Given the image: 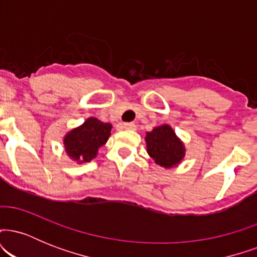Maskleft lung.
<instances>
[{
    "instance_id": "1",
    "label": "left lung",
    "mask_w": 257,
    "mask_h": 257,
    "mask_svg": "<svg viewBox=\"0 0 257 257\" xmlns=\"http://www.w3.org/2000/svg\"><path fill=\"white\" fill-rule=\"evenodd\" d=\"M111 128L108 123L90 117L81 126L73 129L65 137L66 152L76 161H91L96 156L99 147L105 145L110 138Z\"/></svg>"
}]
</instances>
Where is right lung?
I'll use <instances>...</instances> for the list:
<instances>
[{
    "label": "right lung",
    "instance_id": "right-lung-1",
    "mask_svg": "<svg viewBox=\"0 0 257 257\" xmlns=\"http://www.w3.org/2000/svg\"><path fill=\"white\" fill-rule=\"evenodd\" d=\"M146 143L149 155L164 168L176 166L184 157V146L169 125L158 126L147 133Z\"/></svg>",
    "mask_w": 257,
    "mask_h": 257
}]
</instances>
